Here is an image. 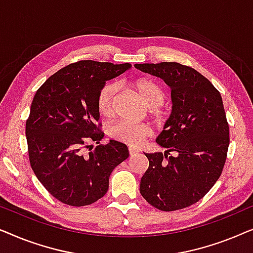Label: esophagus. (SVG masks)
<instances>
[{
	"mask_svg": "<svg viewBox=\"0 0 253 253\" xmlns=\"http://www.w3.org/2000/svg\"><path fill=\"white\" fill-rule=\"evenodd\" d=\"M138 153V150H136V148H129V154L130 155H134V154H137Z\"/></svg>",
	"mask_w": 253,
	"mask_h": 253,
	"instance_id": "1",
	"label": "esophagus"
}]
</instances>
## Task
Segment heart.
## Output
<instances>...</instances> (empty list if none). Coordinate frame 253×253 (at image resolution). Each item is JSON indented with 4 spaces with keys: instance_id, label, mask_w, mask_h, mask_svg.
Masks as SVG:
<instances>
[{
    "instance_id": "1",
    "label": "heart",
    "mask_w": 253,
    "mask_h": 253,
    "mask_svg": "<svg viewBox=\"0 0 253 253\" xmlns=\"http://www.w3.org/2000/svg\"><path fill=\"white\" fill-rule=\"evenodd\" d=\"M132 88L143 99L148 108L153 113H159V107L165 101V92L161 86L147 78H140L134 81ZM117 94V86L115 84H106L99 92L98 95V109L102 116L109 117L114 113V105ZM108 134L110 138L120 143L129 146H138L143 143L144 139L151 134L150 127L145 124H136L131 122L121 121L112 124L108 127Z\"/></svg>"
}]
</instances>
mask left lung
Segmentation results:
<instances>
[{"instance_id":"1","label":"left lung","mask_w":253,"mask_h":253,"mask_svg":"<svg viewBox=\"0 0 253 253\" xmlns=\"http://www.w3.org/2000/svg\"><path fill=\"white\" fill-rule=\"evenodd\" d=\"M134 67L164 79L172 100L171 115L157 139L167 152L145 154L150 165L140 193L160 211L185 209L199 202L223 170L229 124L222 98L209 79L188 65L161 62Z\"/></svg>"}]
</instances>
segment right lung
<instances>
[{"label":"right lung","mask_w":253,"mask_h":253,"mask_svg":"<svg viewBox=\"0 0 253 253\" xmlns=\"http://www.w3.org/2000/svg\"><path fill=\"white\" fill-rule=\"evenodd\" d=\"M130 63L92 60L71 63L51 75L34 95L26 121L31 168L54 198L69 206H86L108 191L113 169L129 157L126 145L100 144L98 95L106 82ZM84 148H89L85 154Z\"/></svg>","instance_id":"1"}]
</instances>
